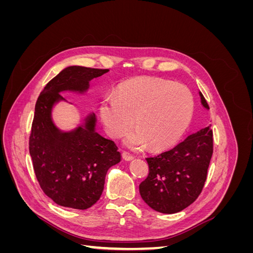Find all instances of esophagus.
I'll use <instances>...</instances> for the list:
<instances>
[{"instance_id":"esophagus-1","label":"esophagus","mask_w":253,"mask_h":253,"mask_svg":"<svg viewBox=\"0 0 253 253\" xmlns=\"http://www.w3.org/2000/svg\"><path fill=\"white\" fill-rule=\"evenodd\" d=\"M122 157H124L125 160H127V162H129V160H133V159H134V156L127 154V153H122Z\"/></svg>"}]
</instances>
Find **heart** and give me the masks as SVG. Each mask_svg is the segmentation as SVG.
I'll list each match as a JSON object with an SVG mask.
<instances>
[{"label": "heart", "mask_w": 253, "mask_h": 253, "mask_svg": "<svg viewBox=\"0 0 253 253\" xmlns=\"http://www.w3.org/2000/svg\"><path fill=\"white\" fill-rule=\"evenodd\" d=\"M99 110L112 137L124 136L135 121L137 127L126 139L127 147L141 150L150 144L159 150L185 133L192 120L194 98L185 84L142 77L120 84L115 96L103 99Z\"/></svg>", "instance_id": "b5f03b06"}]
</instances>
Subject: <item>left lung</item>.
Masks as SVG:
<instances>
[{"instance_id": "left-lung-1", "label": "left lung", "mask_w": 253, "mask_h": 253, "mask_svg": "<svg viewBox=\"0 0 253 253\" xmlns=\"http://www.w3.org/2000/svg\"><path fill=\"white\" fill-rule=\"evenodd\" d=\"M202 103L209 109L201 93ZM213 153L211 126L202 128L173 149L148 157L149 175L140 185L142 200L155 211L172 214L186 209L202 193Z\"/></svg>"}]
</instances>
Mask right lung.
Masks as SVG:
<instances>
[{
    "mask_svg": "<svg viewBox=\"0 0 253 253\" xmlns=\"http://www.w3.org/2000/svg\"><path fill=\"white\" fill-rule=\"evenodd\" d=\"M109 70L70 66L43 88L35 106L29 136V153L38 182L50 200L66 208L85 210L100 198L105 175L120 162L113 140L95 132V114L84 126L62 133L52 124L50 111L62 100L60 91H84L88 82Z\"/></svg>",
    "mask_w": 253,
    "mask_h": 253,
    "instance_id": "right-lung-1",
    "label": "right lung"
}]
</instances>
